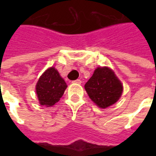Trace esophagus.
Instances as JSON below:
<instances>
[{"label":"esophagus","instance_id":"obj_1","mask_svg":"<svg viewBox=\"0 0 156 156\" xmlns=\"http://www.w3.org/2000/svg\"><path fill=\"white\" fill-rule=\"evenodd\" d=\"M73 83H77V84H81L82 81L80 79H77V80H74Z\"/></svg>","mask_w":156,"mask_h":156}]
</instances>
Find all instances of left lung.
Here are the masks:
<instances>
[{"instance_id": "1", "label": "left lung", "mask_w": 156, "mask_h": 156, "mask_svg": "<svg viewBox=\"0 0 156 156\" xmlns=\"http://www.w3.org/2000/svg\"><path fill=\"white\" fill-rule=\"evenodd\" d=\"M84 88L92 101L102 108L115 104L123 93L121 82L108 67L96 68Z\"/></svg>"}]
</instances>
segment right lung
<instances>
[{"label":"right lung","mask_w":156,"mask_h":156,"mask_svg":"<svg viewBox=\"0 0 156 156\" xmlns=\"http://www.w3.org/2000/svg\"><path fill=\"white\" fill-rule=\"evenodd\" d=\"M64 79L51 67L42 73L36 85V92L41 105L51 107L60 100L67 88Z\"/></svg>","instance_id":"right-lung-1"}]
</instances>
